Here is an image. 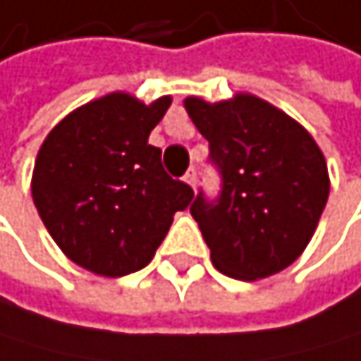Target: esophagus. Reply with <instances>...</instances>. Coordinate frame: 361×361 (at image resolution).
<instances>
[{
  "mask_svg": "<svg viewBox=\"0 0 361 361\" xmlns=\"http://www.w3.org/2000/svg\"><path fill=\"white\" fill-rule=\"evenodd\" d=\"M185 183L191 187V189H196V170L191 167V170H187V174H185Z\"/></svg>",
  "mask_w": 361,
  "mask_h": 361,
  "instance_id": "obj_1",
  "label": "esophagus"
}]
</instances>
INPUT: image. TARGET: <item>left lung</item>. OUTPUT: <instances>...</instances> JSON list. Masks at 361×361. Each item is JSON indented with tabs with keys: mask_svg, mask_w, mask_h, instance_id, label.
Listing matches in <instances>:
<instances>
[{
	"mask_svg": "<svg viewBox=\"0 0 361 361\" xmlns=\"http://www.w3.org/2000/svg\"><path fill=\"white\" fill-rule=\"evenodd\" d=\"M185 111L222 176L216 200L200 191L189 209L213 266L242 281L286 270L310 244L329 198L318 143L296 119L250 93L216 104L187 97Z\"/></svg>",
	"mask_w": 361,
	"mask_h": 361,
	"instance_id": "left-lung-1",
	"label": "left lung"
}]
</instances>
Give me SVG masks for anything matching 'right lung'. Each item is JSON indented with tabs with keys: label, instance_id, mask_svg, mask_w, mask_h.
Returning <instances> with one entry per match:
<instances>
[{
	"label": "right lung",
	"instance_id": "1",
	"mask_svg": "<svg viewBox=\"0 0 361 361\" xmlns=\"http://www.w3.org/2000/svg\"><path fill=\"white\" fill-rule=\"evenodd\" d=\"M109 93L71 111L45 137L32 172V200L59 248L99 276L145 268L189 207L194 189L167 176L148 143L170 109Z\"/></svg>",
	"mask_w": 361,
	"mask_h": 361
}]
</instances>
